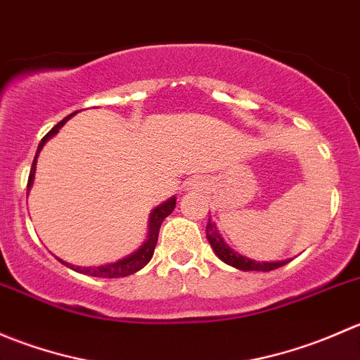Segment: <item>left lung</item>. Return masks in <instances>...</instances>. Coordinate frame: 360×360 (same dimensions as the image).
<instances>
[{"label": "left lung", "instance_id": "obj_1", "mask_svg": "<svg viewBox=\"0 0 360 360\" xmlns=\"http://www.w3.org/2000/svg\"><path fill=\"white\" fill-rule=\"evenodd\" d=\"M205 233H207V240H209L210 248L214 249L216 256L219 257L223 263L230 264V266H233V268H238V270H242V271H270V270H275V268L284 266V264H288L289 261H291V259L274 261V263L261 261L259 263V261H254V259H249V257H245V256H240V254L235 252V250L223 240L221 233L217 231L216 224L210 223V219H209V223H207Z\"/></svg>", "mask_w": 360, "mask_h": 360}]
</instances>
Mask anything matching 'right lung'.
Returning <instances> with one entry per match:
<instances>
[{
  "mask_svg": "<svg viewBox=\"0 0 360 360\" xmlns=\"http://www.w3.org/2000/svg\"><path fill=\"white\" fill-rule=\"evenodd\" d=\"M72 115H75V112H72ZM72 115H69L64 120H60V122L57 123V125L53 127V129L50 130L45 137H43L41 143H39V146H38V153L41 151V148L45 146L46 141H49L52 136H56V134L59 132L60 127H63ZM38 153H36L34 160H32V167H31V172H29V179H27V190L32 186V181H34L36 158H38ZM174 207H176V197L169 198V200L163 202L162 205H158L157 209H153V212H151V216H150V231H148V240L144 242V244L141 245L136 252L129 254V256H125L123 259L115 261V263L103 264V266H83V268L75 266V264H71V263H66V261L59 259V257H57V259H59L63 264H66V266L71 268V270L78 271V274H83V275H90V277L118 278V277H127V275L136 274V271H139L141 268L146 266V264L150 263L151 257H153L155 248H157V242H158L160 226H162L163 219H165V217L172 212Z\"/></svg>",
  "mask_w": 360,
  "mask_h": 360,
  "instance_id": "right-lung-1",
  "label": "right lung"
}]
</instances>
